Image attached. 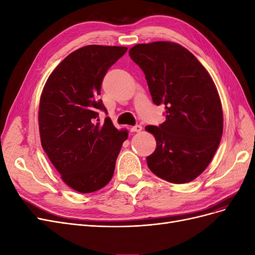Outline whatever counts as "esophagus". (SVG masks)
<instances>
[{"instance_id": "obj_1", "label": "esophagus", "mask_w": 255, "mask_h": 255, "mask_svg": "<svg viewBox=\"0 0 255 255\" xmlns=\"http://www.w3.org/2000/svg\"><path fill=\"white\" fill-rule=\"evenodd\" d=\"M141 129H142V127L139 126V125H137V126H135V127H133L132 128H130V130H132V132H135V133L141 132Z\"/></svg>"}]
</instances>
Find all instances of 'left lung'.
<instances>
[{"instance_id":"obj_1","label":"left lung","mask_w":255,"mask_h":255,"mask_svg":"<svg viewBox=\"0 0 255 255\" xmlns=\"http://www.w3.org/2000/svg\"><path fill=\"white\" fill-rule=\"evenodd\" d=\"M129 56L141 68L153 102L166 121L145 127L156 140L146 157L150 170L174 184L194 181L210 165L221 140L223 113L210 73L194 54L170 41L140 43Z\"/></svg>"}]
</instances>
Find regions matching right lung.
<instances>
[{
	"instance_id": "1",
	"label": "right lung",
	"mask_w": 255,
	"mask_h": 255,
	"mask_svg": "<svg viewBox=\"0 0 255 255\" xmlns=\"http://www.w3.org/2000/svg\"><path fill=\"white\" fill-rule=\"evenodd\" d=\"M128 48L90 44L72 52L50 74L40 96L38 123L41 145L69 187L81 194L103 188L128 139L110 118L99 122L104 76Z\"/></svg>"
}]
</instances>
